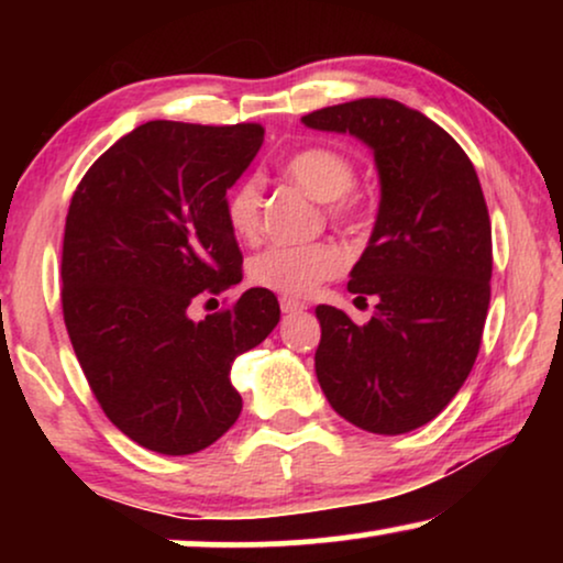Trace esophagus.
I'll use <instances>...</instances> for the list:
<instances>
[{
	"instance_id": "34e87169",
	"label": "esophagus",
	"mask_w": 563,
	"mask_h": 563,
	"mask_svg": "<svg viewBox=\"0 0 563 563\" xmlns=\"http://www.w3.org/2000/svg\"><path fill=\"white\" fill-rule=\"evenodd\" d=\"M307 310V305L302 302V299H295V297H282V312H302Z\"/></svg>"
}]
</instances>
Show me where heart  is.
Masks as SVG:
<instances>
[{"label":"heart","instance_id":"obj_1","mask_svg":"<svg viewBox=\"0 0 563 563\" xmlns=\"http://www.w3.org/2000/svg\"><path fill=\"white\" fill-rule=\"evenodd\" d=\"M284 176L325 202L333 222H356L364 202L356 191V164L333 145H307L284 161ZM225 222L241 241H253L261 228V184L245 179L225 197ZM345 268V253L333 243L272 245L251 258L249 279L284 297H305Z\"/></svg>","mask_w":563,"mask_h":563}]
</instances>
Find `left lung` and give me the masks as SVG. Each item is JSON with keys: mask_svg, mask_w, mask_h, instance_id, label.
<instances>
[{"mask_svg": "<svg viewBox=\"0 0 563 563\" xmlns=\"http://www.w3.org/2000/svg\"><path fill=\"white\" fill-rule=\"evenodd\" d=\"M374 151L382 202L349 291L376 307L356 325L318 305L314 372L353 426L399 435L426 426L472 372L489 310L492 222L474 164L441 125L395 99H356L305 114Z\"/></svg>", "mask_w": 563, "mask_h": 563, "instance_id": "left-lung-1", "label": "left lung"}]
</instances>
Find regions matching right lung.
Returning a JSON list of instances; mask_svg holds the SVG:
<instances>
[{"instance_id":"right-lung-1","label":"right lung","mask_w":563,"mask_h":563,"mask_svg":"<svg viewBox=\"0 0 563 563\" xmlns=\"http://www.w3.org/2000/svg\"><path fill=\"white\" fill-rule=\"evenodd\" d=\"M264 143L258 122L151 120L99 156L76 187L60 253V307L74 353L112 426L143 449L187 456L241 415V353L279 322L253 287L195 322L197 299L243 279L225 191Z\"/></svg>"}]
</instances>
